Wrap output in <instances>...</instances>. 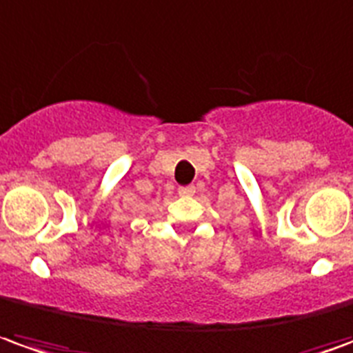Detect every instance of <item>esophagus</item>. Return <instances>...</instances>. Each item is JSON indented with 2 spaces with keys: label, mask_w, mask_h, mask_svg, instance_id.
Returning <instances> with one entry per match:
<instances>
[{
  "label": "esophagus",
  "mask_w": 353,
  "mask_h": 353,
  "mask_svg": "<svg viewBox=\"0 0 353 353\" xmlns=\"http://www.w3.org/2000/svg\"><path fill=\"white\" fill-rule=\"evenodd\" d=\"M194 192H196V186H192V184H190V186H181V188H179V194H182V196H192Z\"/></svg>",
  "instance_id": "1"
}]
</instances>
